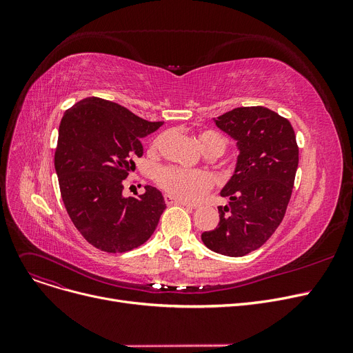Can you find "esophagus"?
Listing matches in <instances>:
<instances>
[{"instance_id":"obj_1","label":"esophagus","mask_w":353,"mask_h":353,"mask_svg":"<svg viewBox=\"0 0 353 353\" xmlns=\"http://www.w3.org/2000/svg\"><path fill=\"white\" fill-rule=\"evenodd\" d=\"M164 200H165L167 205H180V206H186V208H193L190 203L183 201V200H180V199L172 196V194H164Z\"/></svg>"}]
</instances>
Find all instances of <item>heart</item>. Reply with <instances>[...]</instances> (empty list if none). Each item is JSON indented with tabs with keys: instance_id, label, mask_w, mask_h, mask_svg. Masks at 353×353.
Segmentation results:
<instances>
[{
	"instance_id": "obj_1",
	"label": "heart",
	"mask_w": 353,
	"mask_h": 353,
	"mask_svg": "<svg viewBox=\"0 0 353 353\" xmlns=\"http://www.w3.org/2000/svg\"><path fill=\"white\" fill-rule=\"evenodd\" d=\"M197 143L206 154L216 157L223 154L226 148L225 139L214 132L200 133ZM154 179L161 189L183 201H196L205 196L213 186V179L210 174L174 165L160 167Z\"/></svg>"
}]
</instances>
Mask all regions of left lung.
<instances>
[{
	"mask_svg": "<svg viewBox=\"0 0 353 353\" xmlns=\"http://www.w3.org/2000/svg\"><path fill=\"white\" fill-rule=\"evenodd\" d=\"M214 123L236 140L239 156L220 192L229 205L217 208L219 226L201 233V240L216 253L240 257L266 243L282 223L299 148L289 120L262 105L237 107Z\"/></svg>",
	"mask_w": 353,
	"mask_h": 353,
	"instance_id": "1",
	"label": "left lung"
}]
</instances>
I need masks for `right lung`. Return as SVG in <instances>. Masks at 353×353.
Returning <instances> with one entry per match:
<instances>
[{"label": "right lung", "instance_id": "right-lung-1", "mask_svg": "<svg viewBox=\"0 0 353 353\" xmlns=\"http://www.w3.org/2000/svg\"><path fill=\"white\" fill-rule=\"evenodd\" d=\"M163 125L125 107L87 97L68 108L60 123L54 165L65 210L90 245L123 253L147 242L165 203L152 186L137 197L123 196V183L143 156L141 139Z\"/></svg>", "mask_w": 353, "mask_h": 353}]
</instances>
